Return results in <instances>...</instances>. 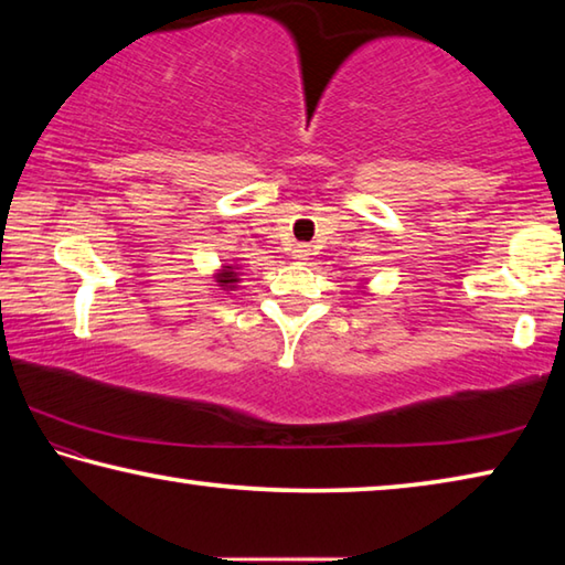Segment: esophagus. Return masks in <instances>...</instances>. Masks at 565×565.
Masks as SVG:
<instances>
[{
    "label": "esophagus",
    "mask_w": 565,
    "mask_h": 565,
    "mask_svg": "<svg viewBox=\"0 0 565 565\" xmlns=\"http://www.w3.org/2000/svg\"><path fill=\"white\" fill-rule=\"evenodd\" d=\"M309 252H311V248H309V246H306V244H299V246H296V248H294V259H299V262H306V259H309Z\"/></svg>",
    "instance_id": "obj_1"
}]
</instances>
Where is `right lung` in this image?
Wrapping results in <instances>:
<instances>
[{"instance_id":"add662e5","label":"right lung","mask_w":565,"mask_h":565,"mask_svg":"<svg viewBox=\"0 0 565 565\" xmlns=\"http://www.w3.org/2000/svg\"><path fill=\"white\" fill-rule=\"evenodd\" d=\"M214 281H216L218 289H224V291H234V289H236V284L242 281V279H238V266H236V264H232V266H222V269H218V271L214 274Z\"/></svg>"}]
</instances>
